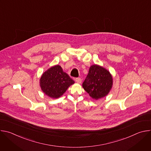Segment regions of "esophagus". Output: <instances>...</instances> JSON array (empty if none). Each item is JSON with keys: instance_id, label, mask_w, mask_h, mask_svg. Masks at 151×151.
<instances>
[{"instance_id": "1", "label": "esophagus", "mask_w": 151, "mask_h": 151, "mask_svg": "<svg viewBox=\"0 0 151 151\" xmlns=\"http://www.w3.org/2000/svg\"><path fill=\"white\" fill-rule=\"evenodd\" d=\"M75 81H76L77 83H81V82H82V79H81L80 78H76L75 79Z\"/></svg>"}]
</instances>
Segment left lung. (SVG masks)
Segmentation results:
<instances>
[{
    "mask_svg": "<svg viewBox=\"0 0 151 151\" xmlns=\"http://www.w3.org/2000/svg\"><path fill=\"white\" fill-rule=\"evenodd\" d=\"M112 82V77L109 72L95 64L90 68L88 74L82 83V87L90 97L97 100L109 93Z\"/></svg>",
    "mask_w": 151,
    "mask_h": 151,
    "instance_id": "obj_1",
    "label": "left lung"
}]
</instances>
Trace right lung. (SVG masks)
I'll use <instances>...</instances> for the list:
<instances>
[{
    "label": "right lung",
    "instance_id": "right-lung-1",
    "mask_svg": "<svg viewBox=\"0 0 151 151\" xmlns=\"http://www.w3.org/2000/svg\"><path fill=\"white\" fill-rule=\"evenodd\" d=\"M75 81L65 72L61 67L56 65L43 73L40 79L42 91L48 96L57 99L66 91Z\"/></svg>",
    "mask_w": 151,
    "mask_h": 151
}]
</instances>
